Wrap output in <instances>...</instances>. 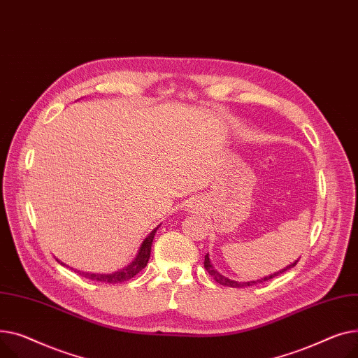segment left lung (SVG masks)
<instances>
[{
	"label": "left lung",
	"instance_id": "1",
	"mask_svg": "<svg viewBox=\"0 0 358 358\" xmlns=\"http://www.w3.org/2000/svg\"><path fill=\"white\" fill-rule=\"evenodd\" d=\"M299 260H296L295 263H292V264H289L286 268H283V270H280V271H278V273H273V275H270V276H266V278H263V279H259V280H253V282H236V280H229V279H227V278H224L222 275H220V273L213 267V264H211V262H209V257H208V255L205 256V262H203V267L206 268V271L209 273V275H211L213 278H214V280L215 282H218L220 285H222V286H228V287H247V286H253V285H257V283H263V282H266V280H270V279H273V278H276V276H279L280 273H283V271H286V270H289V268H292V267H295L296 266V263H298Z\"/></svg>",
	"mask_w": 358,
	"mask_h": 358
}]
</instances>
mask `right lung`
<instances>
[{"instance_id": "1", "label": "right lung", "mask_w": 358, "mask_h": 358, "mask_svg": "<svg viewBox=\"0 0 358 358\" xmlns=\"http://www.w3.org/2000/svg\"><path fill=\"white\" fill-rule=\"evenodd\" d=\"M157 228H155L149 234V237L143 241L134 262L131 264H129L127 267H124L122 270L111 273V275H91V273H79V271L78 273L80 276L87 278L90 280H98V282H103V283H122V282L130 280L131 278H134L137 275L140 270H143L147 266V262H149V259H150L152 243H153Z\"/></svg>"}]
</instances>
